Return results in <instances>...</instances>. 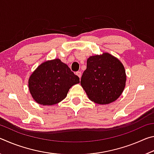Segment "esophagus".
Wrapping results in <instances>:
<instances>
[{"label":"esophagus","instance_id":"esophagus-1","mask_svg":"<svg viewBox=\"0 0 154 154\" xmlns=\"http://www.w3.org/2000/svg\"><path fill=\"white\" fill-rule=\"evenodd\" d=\"M75 74H76V75H77V76L79 77V79H80V78H81V77H82V72H79V71L77 72L76 73H75Z\"/></svg>","mask_w":154,"mask_h":154}]
</instances>
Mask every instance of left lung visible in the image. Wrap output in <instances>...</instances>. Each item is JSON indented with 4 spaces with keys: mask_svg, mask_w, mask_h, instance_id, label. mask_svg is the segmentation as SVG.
<instances>
[{
    "mask_svg": "<svg viewBox=\"0 0 154 154\" xmlns=\"http://www.w3.org/2000/svg\"><path fill=\"white\" fill-rule=\"evenodd\" d=\"M126 75L119 60L109 53L90 56L81 85L90 100L106 105L116 100L124 90Z\"/></svg>",
    "mask_w": 154,
    "mask_h": 154,
    "instance_id": "obj_1",
    "label": "left lung"
}]
</instances>
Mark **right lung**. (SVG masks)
<instances>
[{
	"label": "right lung",
	"mask_w": 154,
	"mask_h": 154,
	"mask_svg": "<svg viewBox=\"0 0 154 154\" xmlns=\"http://www.w3.org/2000/svg\"><path fill=\"white\" fill-rule=\"evenodd\" d=\"M79 83V78L60 59L46 61L30 75L28 88L36 103L53 105L66 98L72 85Z\"/></svg>",
	"instance_id": "right-lung-1"
}]
</instances>
